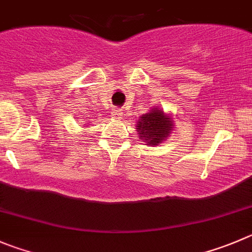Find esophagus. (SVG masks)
Returning a JSON list of instances; mask_svg holds the SVG:
<instances>
[{"mask_svg":"<svg viewBox=\"0 0 252 252\" xmlns=\"http://www.w3.org/2000/svg\"><path fill=\"white\" fill-rule=\"evenodd\" d=\"M112 115H113V118L121 119V118H122V115H123V112H122V109H119V108H117V109L113 110Z\"/></svg>","mask_w":252,"mask_h":252,"instance_id":"34e87169","label":"esophagus"}]
</instances>
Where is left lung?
Listing matches in <instances>:
<instances>
[{
	"mask_svg": "<svg viewBox=\"0 0 252 252\" xmlns=\"http://www.w3.org/2000/svg\"><path fill=\"white\" fill-rule=\"evenodd\" d=\"M173 128V122L161 110L153 109L142 115L138 121L137 130L140 140H145L148 145H158L168 138Z\"/></svg>",
	"mask_w": 252,
	"mask_h": 252,
	"instance_id": "obj_1",
	"label": "left lung"
}]
</instances>
